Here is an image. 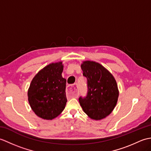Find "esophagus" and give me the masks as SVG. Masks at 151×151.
<instances>
[{
  "instance_id": "esophagus-1",
  "label": "esophagus",
  "mask_w": 151,
  "mask_h": 151,
  "mask_svg": "<svg viewBox=\"0 0 151 151\" xmlns=\"http://www.w3.org/2000/svg\"><path fill=\"white\" fill-rule=\"evenodd\" d=\"M76 84L74 85L68 86L66 88V93L67 95L71 97L76 98L78 97V93H77V86Z\"/></svg>"
}]
</instances>
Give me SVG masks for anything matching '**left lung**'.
Instances as JSON below:
<instances>
[{"mask_svg": "<svg viewBox=\"0 0 151 151\" xmlns=\"http://www.w3.org/2000/svg\"><path fill=\"white\" fill-rule=\"evenodd\" d=\"M81 68L87 78L88 93L85 97H80V104L92 119H102L111 113L117 104L119 90L116 81L97 62L84 61Z\"/></svg>", "mask_w": 151, "mask_h": 151, "instance_id": "1", "label": "left lung"}]
</instances>
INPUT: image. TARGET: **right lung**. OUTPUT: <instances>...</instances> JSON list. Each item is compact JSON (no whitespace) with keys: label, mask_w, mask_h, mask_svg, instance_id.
<instances>
[{"label":"right lung","mask_w":151,"mask_h":151,"mask_svg":"<svg viewBox=\"0 0 151 151\" xmlns=\"http://www.w3.org/2000/svg\"><path fill=\"white\" fill-rule=\"evenodd\" d=\"M62 62L52 63L40 70L32 81L28 91L31 108L38 117L52 120L65 107L66 79L62 77Z\"/></svg>","instance_id":"add662e5"}]
</instances>
